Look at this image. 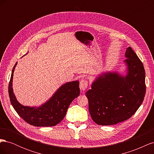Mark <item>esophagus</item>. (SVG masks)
Here are the masks:
<instances>
[{"mask_svg": "<svg viewBox=\"0 0 154 154\" xmlns=\"http://www.w3.org/2000/svg\"><path fill=\"white\" fill-rule=\"evenodd\" d=\"M87 87H88V81L85 80V79H83V80H81L80 83V89L83 91H84L87 89Z\"/></svg>", "mask_w": 154, "mask_h": 154, "instance_id": "esophagus-1", "label": "esophagus"}]
</instances>
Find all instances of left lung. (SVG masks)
Wrapping results in <instances>:
<instances>
[{"label": "left lung", "mask_w": 154, "mask_h": 154, "mask_svg": "<svg viewBox=\"0 0 154 154\" xmlns=\"http://www.w3.org/2000/svg\"><path fill=\"white\" fill-rule=\"evenodd\" d=\"M125 57L127 75L104 73L86 92L91 116L97 125H116L127 120L143 103L146 93L143 64L130 47L126 50Z\"/></svg>", "instance_id": "left-lung-1"}]
</instances>
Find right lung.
Returning a JSON list of instances; mask_svg holds the SVG:
<instances>
[{
  "label": "right lung",
  "mask_w": 154,
  "mask_h": 154,
  "mask_svg": "<svg viewBox=\"0 0 154 154\" xmlns=\"http://www.w3.org/2000/svg\"><path fill=\"white\" fill-rule=\"evenodd\" d=\"M8 86V92L11 103L20 117L26 122L35 127H53L63 119L71 102L80 95L79 82L74 81L65 83L54 93L52 97L40 107L23 106L17 101L13 92L12 81L14 70Z\"/></svg>",
  "instance_id": "right-lung-1"
}]
</instances>
